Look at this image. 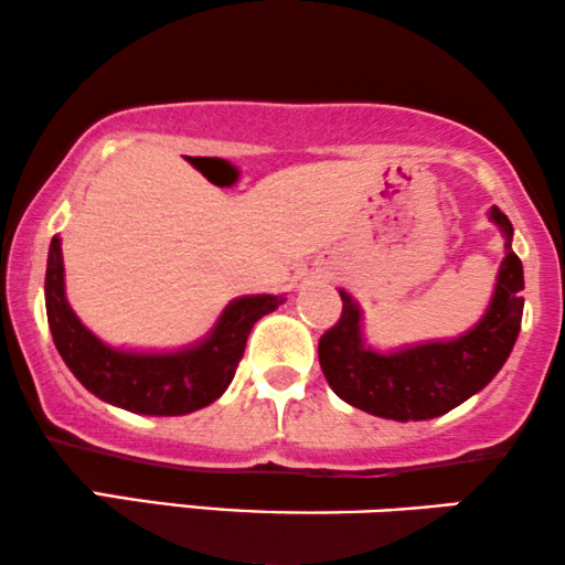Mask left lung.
<instances>
[{"instance_id":"left-lung-1","label":"left lung","mask_w":565,"mask_h":565,"mask_svg":"<svg viewBox=\"0 0 565 565\" xmlns=\"http://www.w3.org/2000/svg\"><path fill=\"white\" fill-rule=\"evenodd\" d=\"M490 220L507 238V256L486 317L470 332L376 353L363 342L361 306L340 290L342 317L319 340L321 371L337 397L363 413L407 423L449 413L490 384L514 350L524 311V269L511 248L514 228L498 207H490Z\"/></svg>"}]
</instances>
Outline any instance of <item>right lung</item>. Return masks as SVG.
<instances>
[{
	"label": "right lung",
	"instance_id": "add662e5",
	"mask_svg": "<svg viewBox=\"0 0 565 565\" xmlns=\"http://www.w3.org/2000/svg\"><path fill=\"white\" fill-rule=\"evenodd\" d=\"M282 296L231 300L204 340L175 353H135L98 340L64 292L62 241L51 238L46 265V317L54 345L75 379L108 405L139 415H186L228 390L248 332L282 303Z\"/></svg>",
	"mask_w": 565,
	"mask_h": 565
}]
</instances>
